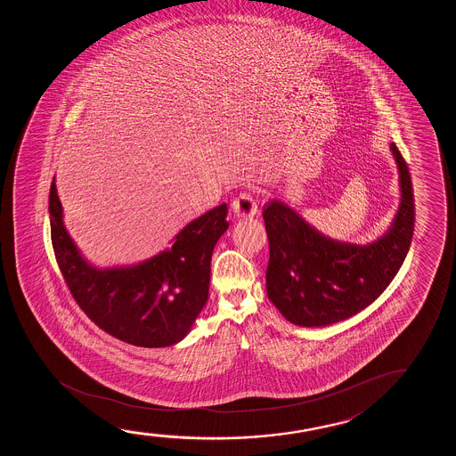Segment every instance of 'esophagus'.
Masks as SVG:
<instances>
[{
  "mask_svg": "<svg viewBox=\"0 0 456 456\" xmlns=\"http://www.w3.org/2000/svg\"><path fill=\"white\" fill-rule=\"evenodd\" d=\"M232 208L238 218H250L258 213V204L250 191L240 193V196H237L232 202Z\"/></svg>",
  "mask_w": 456,
  "mask_h": 456,
  "instance_id": "34e87169",
  "label": "esophagus"
}]
</instances>
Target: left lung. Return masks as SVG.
<instances>
[{
	"instance_id": "obj_1",
	"label": "left lung",
	"mask_w": 456,
	"mask_h": 456,
	"mask_svg": "<svg viewBox=\"0 0 456 456\" xmlns=\"http://www.w3.org/2000/svg\"><path fill=\"white\" fill-rule=\"evenodd\" d=\"M399 167L400 200L391 229L368 246L319 233L279 200L263 207L268 232L266 291L289 322L322 327L370 305L399 273L414 231V194L405 159L391 143Z\"/></svg>"
}]
</instances>
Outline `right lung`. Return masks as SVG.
Wrapping results in <instances>:
<instances>
[{
  "instance_id": "add662e5",
  "label": "right lung",
  "mask_w": 456,
  "mask_h": 456,
  "mask_svg": "<svg viewBox=\"0 0 456 456\" xmlns=\"http://www.w3.org/2000/svg\"><path fill=\"white\" fill-rule=\"evenodd\" d=\"M225 218L227 204H221L185 225L159 256L134 266L94 268L65 231L51 182V243L69 293L100 329L140 347L173 346L191 329L208 297L213 248L229 227Z\"/></svg>"
}]
</instances>
